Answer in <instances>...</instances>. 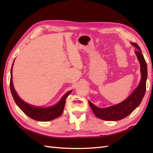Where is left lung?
<instances>
[{"label":"left lung","instance_id":"1","mask_svg":"<svg viewBox=\"0 0 153 153\" xmlns=\"http://www.w3.org/2000/svg\"><path fill=\"white\" fill-rule=\"evenodd\" d=\"M133 46L137 48L135 53L137 55L141 66V79L138 87L126 100L118 105L100 108L89 100V104L95 115L101 120L106 121H118L129 116L140 105L146 91V82L147 79V62L141 53V50L137 44L131 43Z\"/></svg>","mask_w":153,"mask_h":153}]
</instances>
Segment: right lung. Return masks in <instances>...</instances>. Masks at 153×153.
Listing matches in <instances>:
<instances>
[{
    "instance_id": "right-lung-1",
    "label": "right lung",
    "mask_w": 153,
    "mask_h": 153,
    "mask_svg": "<svg viewBox=\"0 0 153 153\" xmlns=\"http://www.w3.org/2000/svg\"><path fill=\"white\" fill-rule=\"evenodd\" d=\"M13 64H14V62H13ZM13 64L10 71V91L13 99H14L15 102L16 103V105L18 106L19 108H20L27 116L35 120H37V121H51V120H53L61 116L63 112L65 103H66V99L67 98V97L71 93L72 90H70L68 92H67L62 97V99H60L59 102L56 104V105L52 106L46 107V108H39V107L29 105V104L25 102L22 99H21V98L18 95L17 93H16L14 89V87L12 83Z\"/></svg>"
}]
</instances>
